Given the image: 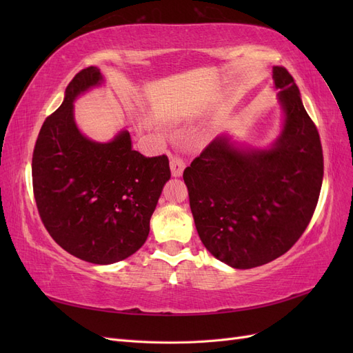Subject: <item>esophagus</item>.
<instances>
[{
	"instance_id": "34e87169",
	"label": "esophagus",
	"mask_w": 353,
	"mask_h": 353,
	"mask_svg": "<svg viewBox=\"0 0 353 353\" xmlns=\"http://www.w3.org/2000/svg\"><path fill=\"white\" fill-rule=\"evenodd\" d=\"M184 168H185L184 160L181 159L179 156H172V157H170V172H172L174 176H181V175H183Z\"/></svg>"
}]
</instances>
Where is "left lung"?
<instances>
[{"mask_svg":"<svg viewBox=\"0 0 353 353\" xmlns=\"http://www.w3.org/2000/svg\"><path fill=\"white\" fill-rule=\"evenodd\" d=\"M284 112L270 148H243L223 134L184 170L199 237L221 262L249 270L280 258L311 222L323 185V147L297 85L275 66Z\"/></svg>","mask_w":353,"mask_h":353,"instance_id":"1","label":"left lung"}]
</instances>
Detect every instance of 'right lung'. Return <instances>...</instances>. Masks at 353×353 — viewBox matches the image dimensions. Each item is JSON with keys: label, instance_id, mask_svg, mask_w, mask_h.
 Instances as JSON below:
<instances>
[{"label": "right lung", "instance_id": "add662e5", "mask_svg": "<svg viewBox=\"0 0 353 353\" xmlns=\"http://www.w3.org/2000/svg\"><path fill=\"white\" fill-rule=\"evenodd\" d=\"M103 81L95 66L74 74L61 105L41 126L32 184L52 240L85 262L109 265L145 243L170 169L165 154L135 152L128 131L97 143L78 130L73 101Z\"/></svg>", "mask_w": 353, "mask_h": 353}]
</instances>
